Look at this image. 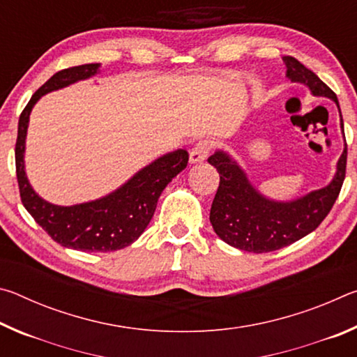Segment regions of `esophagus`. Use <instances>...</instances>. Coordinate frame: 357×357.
<instances>
[{
    "mask_svg": "<svg viewBox=\"0 0 357 357\" xmlns=\"http://www.w3.org/2000/svg\"><path fill=\"white\" fill-rule=\"evenodd\" d=\"M213 148H214V144H213V142L208 140V138H204V140L198 142L190 151V162H192V164L206 160V157L209 155L211 151H213Z\"/></svg>",
    "mask_w": 357,
    "mask_h": 357,
    "instance_id": "34e87169",
    "label": "esophagus"
}]
</instances>
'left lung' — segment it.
Returning <instances> with one entry per match:
<instances>
[{
  "label": "left lung",
  "instance_id": "obj_1",
  "mask_svg": "<svg viewBox=\"0 0 357 357\" xmlns=\"http://www.w3.org/2000/svg\"><path fill=\"white\" fill-rule=\"evenodd\" d=\"M283 61L287 64L289 80L307 84L313 94L331 98L338 107L335 93L319 80L317 74L293 56H283ZM340 124L343 129L342 113ZM208 162L220 174L219 189L215 192L209 214L217 236L245 252H274L307 236L329 214L345 179L347 142L332 183L288 203L273 202L259 195L236 162L223 151H217Z\"/></svg>",
  "mask_w": 357,
  "mask_h": 357
}]
</instances>
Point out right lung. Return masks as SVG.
I'll list each match as a JSON object with an SVG mask.
<instances>
[{
	"label": "right lung",
	"instance_id": "add662e5",
	"mask_svg": "<svg viewBox=\"0 0 357 357\" xmlns=\"http://www.w3.org/2000/svg\"><path fill=\"white\" fill-rule=\"evenodd\" d=\"M98 63L74 66L48 78L23 108L15 143V172L23 206L53 241L82 252H113L124 249L138 239L153 219L162 190L189 162L185 149L168 153L144 167L110 195L75 206H56L36 195L28 183L23 164L31 108L40 96L84 80L98 74Z\"/></svg>",
	"mask_w": 357,
	"mask_h": 357
}]
</instances>
